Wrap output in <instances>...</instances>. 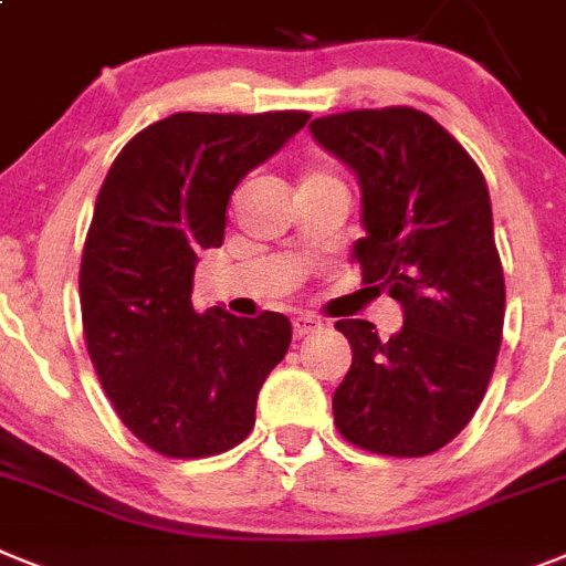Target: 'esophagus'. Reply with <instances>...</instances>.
<instances>
[{
	"label": "esophagus",
	"mask_w": 566,
	"mask_h": 566,
	"mask_svg": "<svg viewBox=\"0 0 566 566\" xmlns=\"http://www.w3.org/2000/svg\"><path fill=\"white\" fill-rule=\"evenodd\" d=\"M316 327H319V322L311 319V316H296V319H293V334H296L298 339H302V336H311Z\"/></svg>",
	"instance_id": "1"
}]
</instances>
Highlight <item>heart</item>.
Returning a JSON list of instances; mask_svg holds the SVG:
<instances>
[{"label": "heart", "instance_id": "heart-1", "mask_svg": "<svg viewBox=\"0 0 566 566\" xmlns=\"http://www.w3.org/2000/svg\"><path fill=\"white\" fill-rule=\"evenodd\" d=\"M307 180H336L334 175H327V172H311L307 175Z\"/></svg>", "mask_w": 566, "mask_h": 566}]
</instances>
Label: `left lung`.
<instances>
[{
	"mask_svg": "<svg viewBox=\"0 0 566 566\" xmlns=\"http://www.w3.org/2000/svg\"><path fill=\"white\" fill-rule=\"evenodd\" d=\"M311 132L363 187V282L402 305L386 342L371 322H336L354 350L334 391L336 429L374 454L422 458L467 429L501 350L506 287L486 180L417 108L327 114Z\"/></svg>",
	"mask_w": 566,
	"mask_h": 566,
	"instance_id": "left-lung-1",
	"label": "left lung"
}]
</instances>
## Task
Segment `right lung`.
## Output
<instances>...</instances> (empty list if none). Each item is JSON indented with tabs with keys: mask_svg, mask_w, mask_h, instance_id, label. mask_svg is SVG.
<instances>
[{
	"mask_svg": "<svg viewBox=\"0 0 566 566\" xmlns=\"http://www.w3.org/2000/svg\"><path fill=\"white\" fill-rule=\"evenodd\" d=\"M307 112H180L137 132L99 187L80 264L85 348L132 434L164 458H212L255 426L291 319L192 307L201 250L224 244L227 203Z\"/></svg>",
	"mask_w": 566,
	"mask_h": 566,
	"instance_id": "add662e5",
	"label": "right lung"
}]
</instances>
